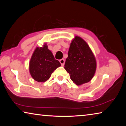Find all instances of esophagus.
<instances>
[{
  "label": "esophagus",
  "instance_id": "1",
  "mask_svg": "<svg viewBox=\"0 0 126 126\" xmlns=\"http://www.w3.org/2000/svg\"><path fill=\"white\" fill-rule=\"evenodd\" d=\"M59 62L61 63V65H62L63 66L64 65V63H65V61H64V59H61V60H59Z\"/></svg>",
  "mask_w": 126,
  "mask_h": 126
}]
</instances>
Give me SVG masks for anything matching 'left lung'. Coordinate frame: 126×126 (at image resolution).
I'll use <instances>...</instances> for the list:
<instances>
[{
    "label": "left lung",
    "instance_id": "left-lung-1",
    "mask_svg": "<svg viewBox=\"0 0 126 126\" xmlns=\"http://www.w3.org/2000/svg\"><path fill=\"white\" fill-rule=\"evenodd\" d=\"M95 57L84 40L76 36L72 41L64 64L65 69L76 85L89 82L96 70Z\"/></svg>",
    "mask_w": 126,
    "mask_h": 126
}]
</instances>
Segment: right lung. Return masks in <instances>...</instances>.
I'll return each mask as SVG.
<instances>
[{"label":"right lung","mask_w":126,"mask_h":126,"mask_svg":"<svg viewBox=\"0 0 126 126\" xmlns=\"http://www.w3.org/2000/svg\"><path fill=\"white\" fill-rule=\"evenodd\" d=\"M60 66L61 63L55 59L52 53L45 44L43 47L36 48L33 52L29 62V72L35 80L44 82Z\"/></svg>","instance_id":"right-lung-1"}]
</instances>
